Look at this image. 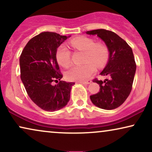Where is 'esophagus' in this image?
I'll list each match as a JSON object with an SVG mask.
<instances>
[{
  "instance_id": "1",
  "label": "esophagus",
  "mask_w": 152,
  "mask_h": 152,
  "mask_svg": "<svg viewBox=\"0 0 152 152\" xmlns=\"http://www.w3.org/2000/svg\"><path fill=\"white\" fill-rule=\"evenodd\" d=\"M91 82V80H88V81H86V82H80V84H90Z\"/></svg>"
}]
</instances>
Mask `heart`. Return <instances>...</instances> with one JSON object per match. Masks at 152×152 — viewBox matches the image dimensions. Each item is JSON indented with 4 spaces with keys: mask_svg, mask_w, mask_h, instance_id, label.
<instances>
[{
    "mask_svg": "<svg viewBox=\"0 0 152 152\" xmlns=\"http://www.w3.org/2000/svg\"><path fill=\"white\" fill-rule=\"evenodd\" d=\"M69 44L75 50L84 52L83 62L80 66H72L66 72V77L70 81H86L95 72L96 67L102 68L109 57V50L104 43H95V40L87 37H78L71 39ZM58 64L67 67L71 61V53L65 45H61L56 52Z\"/></svg>",
    "mask_w": 152,
    "mask_h": 152,
    "instance_id": "heart-1",
    "label": "heart"
}]
</instances>
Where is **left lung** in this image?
Returning <instances> with one entry per match:
<instances>
[{
	"label": "left lung",
	"instance_id": "left-lung-1",
	"mask_svg": "<svg viewBox=\"0 0 152 152\" xmlns=\"http://www.w3.org/2000/svg\"><path fill=\"white\" fill-rule=\"evenodd\" d=\"M86 33L96 34L104 41L109 50V61L100 73L101 75L108 77V79L104 82L93 80V82L99 84V91L91 95V100L100 109H116L124 103L132 89L136 64L132 48L111 31L98 29Z\"/></svg>",
	"mask_w": 152,
	"mask_h": 152
}]
</instances>
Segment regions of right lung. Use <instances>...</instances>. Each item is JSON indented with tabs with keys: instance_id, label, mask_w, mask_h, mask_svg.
I'll return each mask as SVG.
<instances>
[{
	"instance_id": "obj_1",
	"label": "right lung",
	"mask_w": 152,
	"mask_h": 152,
	"mask_svg": "<svg viewBox=\"0 0 152 152\" xmlns=\"http://www.w3.org/2000/svg\"><path fill=\"white\" fill-rule=\"evenodd\" d=\"M68 37L55 32H41L28 41L20 56V79L26 92L44 111H57L70 100L75 83L61 81L63 75L56 59L57 48ZM54 82L58 84L53 85Z\"/></svg>"
}]
</instances>
